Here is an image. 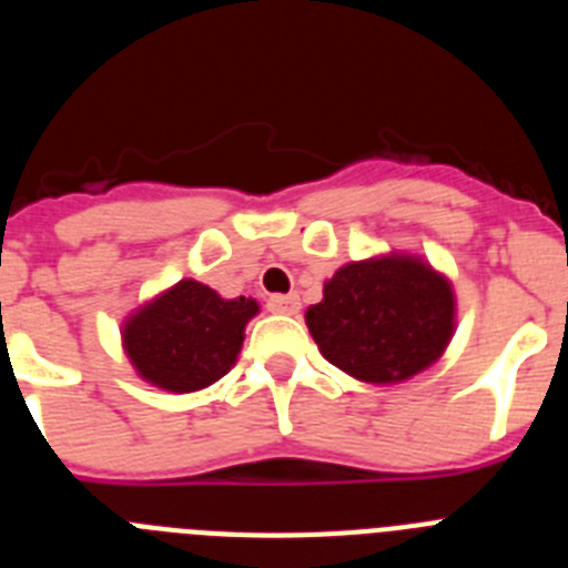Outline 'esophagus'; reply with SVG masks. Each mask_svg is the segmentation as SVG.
<instances>
[{
	"label": "esophagus",
	"mask_w": 568,
	"mask_h": 568,
	"mask_svg": "<svg viewBox=\"0 0 568 568\" xmlns=\"http://www.w3.org/2000/svg\"><path fill=\"white\" fill-rule=\"evenodd\" d=\"M267 310L278 315H295L301 310V301L298 295H273V298L267 301Z\"/></svg>",
	"instance_id": "esophagus-1"
}]
</instances>
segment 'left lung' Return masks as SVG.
<instances>
[{"instance_id": "8db88e82", "label": "left lung", "mask_w": 568, "mask_h": 568, "mask_svg": "<svg viewBox=\"0 0 568 568\" xmlns=\"http://www.w3.org/2000/svg\"><path fill=\"white\" fill-rule=\"evenodd\" d=\"M321 355L366 384H398L444 355L455 329L449 281L415 255L344 264L307 310Z\"/></svg>"}]
</instances>
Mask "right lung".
Here are the masks:
<instances>
[{"instance_id":"1","label":"right lung","mask_w":568,"mask_h":568,"mask_svg":"<svg viewBox=\"0 0 568 568\" xmlns=\"http://www.w3.org/2000/svg\"><path fill=\"white\" fill-rule=\"evenodd\" d=\"M255 313L253 298H222L207 284L184 278L124 321V353L153 386L195 393L230 373Z\"/></svg>"}]
</instances>
